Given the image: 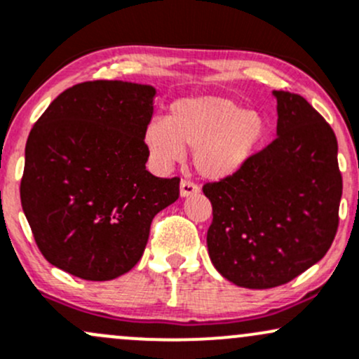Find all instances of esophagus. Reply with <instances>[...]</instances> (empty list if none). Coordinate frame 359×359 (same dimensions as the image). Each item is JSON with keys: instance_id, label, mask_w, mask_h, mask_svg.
Instances as JSON below:
<instances>
[{"instance_id": "34e87169", "label": "esophagus", "mask_w": 359, "mask_h": 359, "mask_svg": "<svg viewBox=\"0 0 359 359\" xmlns=\"http://www.w3.org/2000/svg\"><path fill=\"white\" fill-rule=\"evenodd\" d=\"M199 194V187L196 184L189 182V180H182L180 182V198H189V196Z\"/></svg>"}]
</instances>
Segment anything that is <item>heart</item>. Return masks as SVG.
<instances>
[{"label":"heart","mask_w":359,"mask_h":359,"mask_svg":"<svg viewBox=\"0 0 359 359\" xmlns=\"http://www.w3.org/2000/svg\"><path fill=\"white\" fill-rule=\"evenodd\" d=\"M267 119L226 97L177 100L167 119L144 126L143 143L156 167L168 168L192 149L196 172L208 180H224L242 170L267 136Z\"/></svg>","instance_id":"obj_1"}]
</instances>
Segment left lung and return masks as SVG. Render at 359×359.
<instances>
[{
    "label": "left lung",
    "mask_w": 359,
    "mask_h": 359,
    "mask_svg": "<svg viewBox=\"0 0 359 359\" xmlns=\"http://www.w3.org/2000/svg\"><path fill=\"white\" fill-rule=\"evenodd\" d=\"M276 140L235 175L206 184L208 252L224 279L281 286L327 254L339 224L342 177L332 128L305 98L278 92Z\"/></svg>",
    "instance_id": "8db88e82"
}]
</instances>
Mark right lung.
<instances>
[{
  "instance_id": "add662e5",
  "label": "right lung",
  "mask_w": 359,
  "mask_h": 359,
  "mask_svg": "<svg viewBox=\"0 0 359 359\" xmlns=\"http://www.w3.org/2000/svg\"><path fill=\"white\" fill-rule=\"evenodd\" d=\"M156 88L85 81L65 90L35 122L20 199L37 247L53 266L110 281L136 266L156 212L179 182L147 170L144 126Z\"/></svg>"
}]
</instances>
